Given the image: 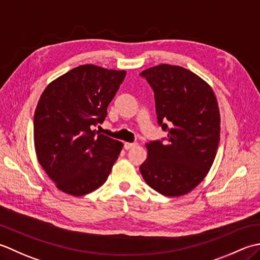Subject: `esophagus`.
<instances>
[{"mask_svg": "<svg viewBox=\"0 0 260 260\" xmlns=\"http://www.w3.org/2000/svg\"><path fill=\"white\" fill-rule=\"evenodd\" d=\"M136 146H137L136 142H132V144H131V142H125V144H124V149L125 150H129V149H131V148H134Z\"/></svg>", "mask_w": 260, "mask_h": 260, "instance_id": "1", "label": "esophagus"}]
</instances>
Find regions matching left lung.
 <instances>
[{"label": "left lung", "instance_id": "1", "mask_svg": "<svg viewBox=\"0 0 260 260\" xmlns=\"http://www.w3.org/2000/svg\"><path fill=\"white\" fill-rule=\"evenodd\" d=\"M155 94L157 122L167 137L147 144L145 182L165 197L187 194L208 175L220 142L212 88L186 68L161 63L140 73Z\"/></svg>", "mask_w": 260, "mask_h": 260}]
</instances>
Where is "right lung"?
<instances>
[{"instance_id": "1", "label": "right lung", "mask_w": 260, "mask_h": 260, "mask_svg": "<svg viewBox=\"0 0 260 260\" xmlns=\"http://www.w3.org/2000/svg\"><path fill=\"white\" fill-rule=\"evenodd\" d=\"M125 74L82 65L41 94L34 119L36 153L63 193L82 197L108 179L123 144L93 129L103 123Z\"/></svg>"}]
</instances>
